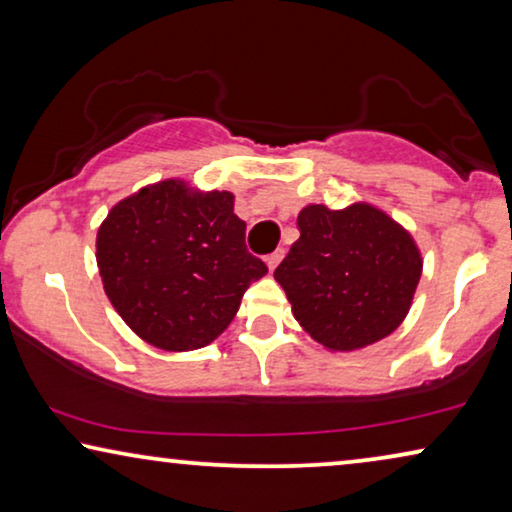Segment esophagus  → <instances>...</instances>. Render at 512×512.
<instances>
[{
	"instance_id": "34e87169",
	"label": "esophagus",
	"mask_w": 512,
	"mask_h": 512,
	"mask_svg": "<svg viewBox=\"0 0 512 512\" xmlns=\"http://www.w3.org/2000/svg\"><path fill=\"white\" fill-rule=\"evenodd\" d=\"M283 255H285V250L283 248H278V250H273V253L266 257V264H269V269L273 271L276 269V266L280 264V259H283Z\"/></svg>"
}]
</instances>
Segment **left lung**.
<instances>
[{"label": "left lung", "instance_id": "1", "mask_svg": "<svg viewBox=\"0 0 512 512\" xmlns=\"http://www.w3.org/2000/svg\"><path fill=\"white\" fill-rule=\"evenodd\" d=\"M299 239L273 276L294 318L329 350H357L392 334L420 283L413 236L369 204L331 211L311 204Z\"/></svg>", "mask_w": 512, "mask_h": 512}]
</instances>
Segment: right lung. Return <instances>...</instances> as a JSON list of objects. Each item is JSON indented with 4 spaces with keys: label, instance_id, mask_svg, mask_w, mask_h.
<instances>
[{
    "label": "right lung",
    "instance_id": "add662e5",
    "mask_svg": "<svg viewBox=\"0 0 512 512\" xmlns=\"http://www.w3.org/2000/svg\"><path fill=\"white\" fill-rule=\"evenodd\" d=\"M97 266L120 318L169 352L215 341L269 271L248 253L232 192H197L174 178L111 208L97 232Z\"/></svg>",
    "mask_w": 512,
    "mask_h": 512
}]
</instances>
